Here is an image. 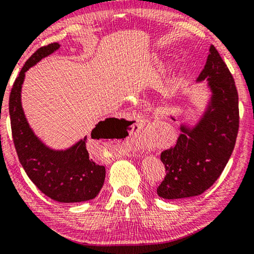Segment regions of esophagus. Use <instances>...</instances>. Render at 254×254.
Listing matches in <instances>:
<instances>
[{
    "label": "esophagus",
    "instance_id": "obj_1",
    "mask_svg": "<svg viewBox=\"0 0 254 254\" xmlns=\"http://www.w3.org/2000/svg\"><path fill=\"white\" fill-rule=\"evenodd\" d=\"M132 142H133V141H131V139H130V141H127V147H128V148H130V149L132 148V146H133V143H132ZM132 154L134 155V154H135V151H134V150L132 151Z\"/></svg>",
    "mask_w": 254,
    "mask_h": 254
}]
</instances>
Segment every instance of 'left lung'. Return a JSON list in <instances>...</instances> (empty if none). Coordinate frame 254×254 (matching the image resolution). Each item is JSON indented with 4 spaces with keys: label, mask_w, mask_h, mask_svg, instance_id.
<instances>
[{
    "label": "left lung",
    "mask_w": 254,
    "mask_h": 254,
    "mask_svg": "<svg viewBox=\"0 0 254 254\" xmlns=\"http://www.w3.org/2000/svg\"><path fill=\"white\" fill-rule=\"evenodd\" d=\"M209 81L212 96L199 122L192 128L181 127L177 143L162 151L164 180L157 194L166 199L200 195L224 171L235 147L240 111L235 81L214 45L197 81Z\"/></svg>",
    "instance_id": "8db88e82"
}]
</instances>
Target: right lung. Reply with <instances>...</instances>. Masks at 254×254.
I'll return each mask as SVG.
<instances>
[{"mask_svg":"<svg viewBox=\"0 0 254 254\" xmlns=\"http://www.w3.org/2000/svg\"><path fill=\"white\" fill-rule=\"evenodd\" d=\"M59 43L40 48L25 63L13 83L9 98V113L13 143L19 161L34 185L57 202L77 203L96 197L103 188L106 170L89 157L86 140L79 141L66 150H54L47 147L34 134L21 107V85L25 73L52 52L59 49ZM107 119L101 121L91 132L92 139L107 137L113 127ZM124 121V120H123Z\"/></svg>","mask_w":254,"mask_h":254,"instance_id":"add662e5","label":"right lung"}]
</instances>
